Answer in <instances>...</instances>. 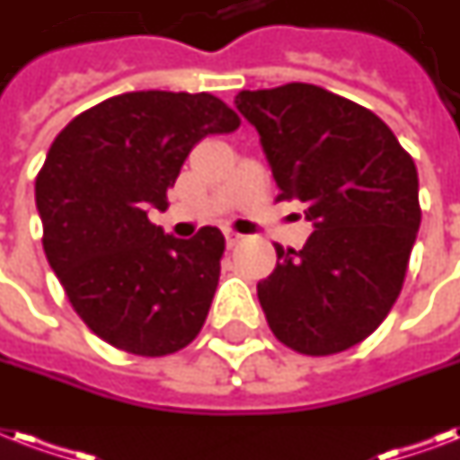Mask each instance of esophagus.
Returning a JSON list of instances; mask_svg holds the SVG:
<instances>
[{
  "instance_id": "obj_1",
  "label": "esophagus",
  "mask_w": 460,
  "mask_h": 460,
  "mask_svg": "<svg viewBox=\"0 0 460 460\" xmlns=\"http://www.w3.org/2000/svg\"><path fill=\"white\" fill-rule=\"evenodd\" d=\"M224 236H226V245H229V248H234V245H238L241 243V234H238V231H231V229H226L224 231Z\"/></svg>"
}]
</instances>
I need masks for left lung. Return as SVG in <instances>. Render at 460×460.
I'll list each match as a JSON object with an SVG mask.
<instances>
[{
	"label": "left lung",
	"mask_w": 460,
	"mask_h": 460,
	"mask_svg": "<svg viewBox=\"0 0 460 460\" xmlns=\"http://www.w3.org/2000/svg\"><path fill=\"white\" fill-rule=\"evenodd\" d=\"M236 108L261 135L277 199H301L315 229L301 251L277 243L258 282L270 331L301 355L349 349L405 282L422 219L415 161L369 108L314 84L241 91Z\"/></svg>",
	"instance_id": "1"
}]
</instances>
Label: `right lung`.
<instances>
[{"label": "right lung", "mask_w": 460, "mask_h": 460, "mask_svg": "<svg viewBox=\"0 0 460 460\" xmlns=\"http://www.w3.org/2000/svg\"><path fill=\"white\" fill-rule=\"evenodd\" d=\"M238 125L205 91H129L55 137L35 175L43 251L72 308L108 345L164 357L202 331L222 272V231L202 226L183 241L146 209H166V190L202 137Z\"/></svg>", "instance_id": "right-lung-1"}]
</instances>
